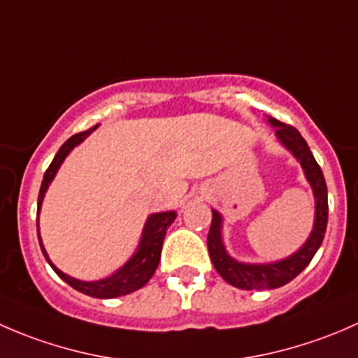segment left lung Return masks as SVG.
Instances as JSON below:
<instances>
[{
	"instance_id": "left-lung-1",
	"label": "left lung",
	"mask_w": 358,
	"mask_h": 358,
	"mask_svg": "<svg viewBox=\"0 0 358 358\" xmlns=\"http://www.w3.org/2000/svg\"><path fill=\"white\" fill-rule=\"evenodd\" d=\"M266 122L272 128H275V138L279 140L280 145L289 150L292 157L301 166L306 182L312 187L313 199H315V218H313V227L308 239L303 243V246L298 251L286 256V258L277 259V262L246 263L239 262L229 255L225 244H223V216L216 209H211L213 220L208 234L209 258H211L216 272L222 275L225 282L246 291L277 289L280 286H286L296 275H299L306 268V265L312 262V258L322 244L327 227V215H329L326 180H324L322 169L317 164L308 143L299 135L298 129L292 128V126L284 124V122L277 121L270 115H266Z\"/></svg>"
}]
</instances>
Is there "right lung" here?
I'll return each mask as SVG.
<instances>
[{"label":"right lung","instance_id":"1","mask_svg":"<svg viewBox=\"0 0 358 358\" xmlns=\"http://www.w3.org/2000/svg\"><path fill=\"white\" fill-rule=\"evenodd\" d=\"M96 128H99V126H93V128L88 129V131H83V133H78V135L71 136V138L60 147L57 156L53 157L50 168L46 169L45 176H43L41 189H39V196H38V239L46 262L50 263V266L55 270V273L64 280V282H67L69 286L74 287L76 291L83 292V294L92 296V298L109 299V298H117V296L129 294V292L140 289V287H143L150 279H152L154 272H156L159 265V259H161V249H162V241H164V236H166V230H168V227L175 222L176 211L152 213V215L147 216L145 225H143L142 236H140L138 246H136L135 252L129 256V259L124 263V265L119 266L115 272H112L109 277H106V279L79 280L76 279V277L67 275V273H64L62 270L57 268V266L53 265L48 252H46L45 246H43L41 236H39V211H41L43 199H45V194L46 190H48L50 183L53 182V178H55L57 173H59L60 166H62V162L66 161L69 154L72 152V149L78 147L79 143L85 142V140L88 138Z\"/></svg>","mask_w":358,"mask_h":358}]
</instances>
